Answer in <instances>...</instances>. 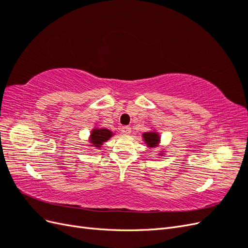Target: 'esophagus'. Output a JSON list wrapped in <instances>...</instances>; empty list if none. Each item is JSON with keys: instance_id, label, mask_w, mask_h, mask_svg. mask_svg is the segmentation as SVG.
<instances>
[{"instance_id": "obj_1", "label": "esophagus", "mask_w": 248, "mask_h": 248, "mask_svg": "<svg viewBox=\"0 0 248 248\" xmlns=\"http://www.w3.org/2000/svg\"><path fill=\"white\" fill-rule=\"evenodd\" d=\"M121 131L123 134H125V136H128V134L131 133V128L129 126H123L121 128Z\"/></svg>"}]
</instances>
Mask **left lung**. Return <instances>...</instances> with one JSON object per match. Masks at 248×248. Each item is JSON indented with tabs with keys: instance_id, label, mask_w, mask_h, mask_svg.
<instances>
[{
	"instance_id": "left-lung-1",
	"label": "left lung",
	"mask_w": 248,
	"mask_h": 248,
	"mask_svg": "<svg viewBox=\"0 0 248 248\" xmlns=\"http://www.w3.org/2000/svg\"><path fill=\"white\" fill-rule=\"evenodd\" d=\"M142 138H144V140L147 144V146L150 148H155L156 146H158L159 140H160L159 134L156 131L142 133Z\"/></svg>"
}]
</instances>
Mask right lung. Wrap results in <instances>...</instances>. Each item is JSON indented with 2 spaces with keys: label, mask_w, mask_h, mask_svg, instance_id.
<instances>
[{
  "label": "right lung",
  "mask_w": 248,
  "mask_h": 248,
  "mask_svg": "<svg viewBox=\"0 0 248 248\" xmlns=\"http://www.w3.org/2000/svg\"><path fill=\"white\" fill-rule=\"evenodd\" d=\"M112 137V132L106 128H95L91 131L90 134V141H91V146L96 147L97 149L101 148L103 142H106Z\"/></svg>",
  "instance_id": "1"
}]
</instances>
